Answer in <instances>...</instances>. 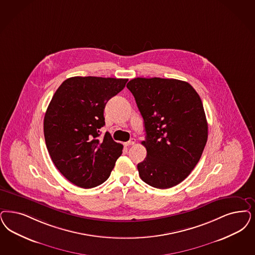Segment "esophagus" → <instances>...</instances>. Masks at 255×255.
<instances>
[{
  "label": "esophagus",
  "instance_id": "obj_1",
  "mask_svg": "<svg viewBox=\"0 0 255 255\" xmlns=\"http://www.w3.org/2000/svg\"><path fill=\"white\" fill-rule=\"evenodd\" d=\"M133 144H135V139L132 138V139H130L128 142L125 143V146H132Z\"/></svg>",
  "mask_w": 255,
  "mask_h": 255
}]
</instances>
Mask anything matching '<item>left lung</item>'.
I'll return each mask as SVG.
<instances>
[{"mask_svg": "<svg viewBox=\"0 0 255 255\" xmlns=\"http://www.w3.org/2000/svg\"><path fill=\"white\" fill-rule=\"evenodd\" d=\"M144 121L147 157L137 165L146 184L166 189L183 182L200 161L208 124L197 91L187 82L134 78L127 84Z\"/></svg>", "mask_w": 255, "mask_h": 255, "instance_id": "left-lung-1", "label": "left lung"}]
</instances>
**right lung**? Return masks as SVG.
<instances>
[{
	"mask_svg": "<svg viewBox=\"0 0 255 255\" xmlns=\"http://www.w3.org/2000/svg\"><path fill=\"white\" fill-rule=\"evenodd\" d=\"M128 79L71 77L55 91L44 117L45 142L54 166L70 183L92 188L106 182L123 145L100 129L106 103Z\"/></svg>",
	"mask_w": 255,
	"mask_h": 255,
	"instance_id": "right-lung-1",
	"label": "right lung"
}]
</instances>
